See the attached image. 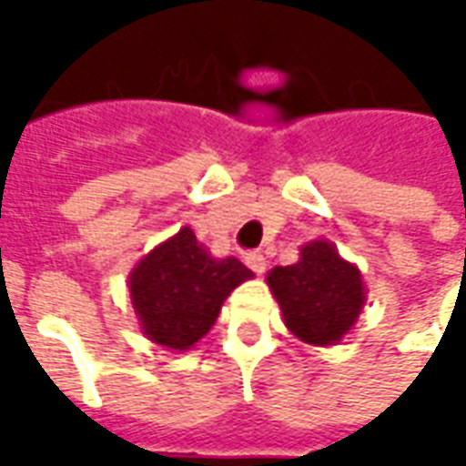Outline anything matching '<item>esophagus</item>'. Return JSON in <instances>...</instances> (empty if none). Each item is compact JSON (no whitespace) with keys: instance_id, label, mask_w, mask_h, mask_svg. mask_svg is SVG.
Wrapping results in <instances>:
<instances>
[{"instance_id":"esophagus-1","label":"esophagus","mask_w":466,"mask_h":466,"mask_svg":"<svg viewBox=\"0 0 466 466\" xmlns=\"http://www.w3.org/2000/svg\"><path fill=\"white\" fill-rule=\"evenodd\" d=\"M244 262H247V267H249L254 274H264V269H267V259H264V254L259 252H247L244 254Z\"/></svg>"}]
</instances>
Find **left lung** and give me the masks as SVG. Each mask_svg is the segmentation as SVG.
Instances as JSON below:
<instances>
[{
    "mask_svg": "<svg viewBox=\"0 0 466 466\" xmlns=\"http://www.w3.org/2000/svg\"><path fill=\"white\" fill-rule=\"evenodd\" d=\"M289 332L302 342L327 347L350 332L364 304V284L354 264L329 242L302 247V259L274 267L267 277Z\"/></svg>",
    "mask_w": 466,
    "mask_h": 466,
    "instance_id": "8db88e82",
    "label": "left lung"
}]
</instances>
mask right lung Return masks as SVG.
Here are the masks:
<instances>
[{"mask_svg": "<svg viewBox=\"0 0 466 466\" xmlns=\"http://www.w3.org/2000/svg\"><path fill=\"white\" fill-rule=\"evenodd\" d=\"M249 277L252 272L237 257H209L184 227L134 267L129 294L152 342L189 350L212 329L229 292Z\"/></svg>", "mask_w": 466, "mask_h": 466, "instance_id": "obj_1", "label": "right lung"}]
</instances>
